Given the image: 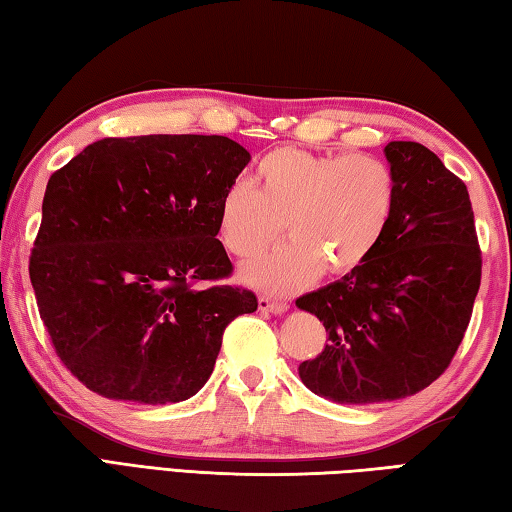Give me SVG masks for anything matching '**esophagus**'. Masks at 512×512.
Here are the masks:
<instances>
[{
    "instance_id": "obj_1",
    "label": "esophagus",
    "mask_w": 512,
    "mask_h": 512,
    "mask_svg": "<svg viewBox=\"0 0 512 512\" xmlns=\"http://www.w3.org/2000/svg\"><path fill=\"white\" fill-rule=\"evenodd\" d=\"M257 304H259V310H266V313H275V315H282L288 310V302H284V299H273L266 295H259Z\"/></svg>"
}]
</instances>
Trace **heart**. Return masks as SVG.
I'll return each instance as SVG.
<instances>
[{
    "label": "heart",
    "instance_id": "heart-1",
    "mask_svg": "<svg viewBox=\"0 0 512 512\" xmlns=\"http://www.w3.org/2000/svg\"><path fill=\"white\" fill-rule=\"evenodd\" d=\"M399 184L386 159L279 146L255 166V188L230 184L217 204V237L230 255L253 259L286 233L275 253L244 266L246 284L293 293L322 275L362 266L393 222Z\"/></svg>",
    "mask_w": 512,
    "mask_h": 512
}]
</instances>
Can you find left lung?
Here are the masks:
<instances>
[{
	"instance_id": "8db88e82",
	"label": "left lung",
	"mask_w": 512,
	"mask_h": 512,
	"mask_svg": "<svg viewBox=\"0 0 512 512\" xmlns=\"http://www.w3.org/2000/svg\"><path fill=\"white\" fill-rule=\"evenodd\" d=\"M399 184L382 242L339 282L297 299L328 344L299 364L315 395L377 404L415 395L453 362L482 282L466 184L417 142H390Z\"/></svg>"
}]
</instances>
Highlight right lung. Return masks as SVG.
Wrapping results in <instances>:
<instances>
[{"mask_svg":"<svg viewBox=\"0 0 512 512\" xmlns=\"http://www.w3.org/2000/svg\"><path fill=\"white\" fill-rule=\"evenodd\" d=\"M250 162L222 135L104 137L48 179L30 250L39 317L62 364L108 399L175 404L213 373L222 335L255 313L217 204Z\"/></svg>","mask_w":512,"mask_h":512,"instance_id":"right-lung-1","label":"right lung"}]
</instances>
